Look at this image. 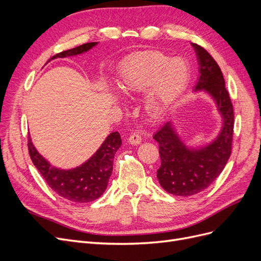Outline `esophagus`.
<instances>
[{
    "instance_id": "1",
    "label": "esophagus",
    "mask_w": 261,
    "mask_h": 261,
    "mask_svg": "<svg viewBox=\"0 0 261 261\" xmlns=\"http://www.w3.org/2000/svg\"><path fill=\"white\" fill-rule=\"evenodd\" d=\"M128 143L130 145H134V146L140 144L141 143V136L138 135V134H136V133L132 134V135L129 136V138H128Z\"/></svg>"
}]
</instances>
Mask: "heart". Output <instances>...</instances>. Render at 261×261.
<instances>
[{
    "label": "heart",
    "instance_id": "heart-1",
    "mask_svg": "<svg viewBox=\"0 0 261 261\" xmlns=\"http://www.w3.org/2000/svg\"><path fill=\"white\" fill-rule=\"evenodd\" d=\"M184 61L160 51L133 55L120 69L118 86L126 96H139L147 91L145 108L149 115L161 117L185 91L189 81Z\"/></svg>",
    "mask_w": 261,
    "mask_h": 261
}]
</instances>
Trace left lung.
I'll return each mask as SVG.
<instances>
[{
    "label": "left lung",
    "instance_id": "obj_1",
    "mask_svg": "<svg viewBox=\"0 0 261 261\" xmlns=\"http://www.w3.org/2000/svg\"><path fill=\"white\" fill-rule=\"evenodd\" d=\"M198 62V80L195 92H203L213 100L221 116L216 138L200 146H189L173 121L155 132L161 167L156 171L160 185L168 193L188 197L209 187L223 171L232 150L234 127L233 106L225 88L222 72L211 55L200 45L192 43Z\"/></svg>",
    "mask_w": 261,
    "mask_h": 261
}]
</instances>
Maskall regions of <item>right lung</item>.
<instances>
[{"instance_id":"1","label":"right lung","mask_w":261,"mask_h":261,"mask_svg":"<svg viewBox=\"0 0 261 261\" xmlns=\"http://www.w3.org/2000/svg\"><path fill=\"white\" fill-rule=\"evenodd\" d=\"M98 42L85 43L74 49L63 51L55 54L48 63L55 59L76 57L91 50ZM122 146L120 134L113 132L101 144L99 149L88 160L80 167L73 169H61L54 167L45 158L39 153L28 137V150L35 167L40 172L53 191L62 198L72 202H90L98 199L108 187L110 176L113 171V159L117 149Z\"/></svg>"}]
</instances>
